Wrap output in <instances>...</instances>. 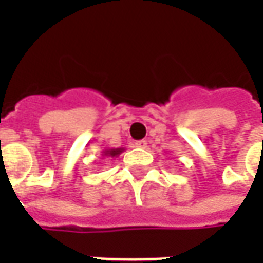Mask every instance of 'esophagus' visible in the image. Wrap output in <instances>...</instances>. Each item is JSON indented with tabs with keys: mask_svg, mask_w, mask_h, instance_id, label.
Returning <instances> with one entry per match:
<instances>
[{
	"mask_svg": "<svg viewBox=\"0 0 263 263\" xmlns=\"http://www.w3.org/2000/svg\"><path fill=\"white\" fill-rule=\"evenodd\" d=\"M135 146H137V148L145 149L148 146V142H146L145 139H141V141H137V142H135Z\"/></svg>",
	"mask_w": 263,
	"mask_h": 263,
	"instance_id": "esophagus-1",
	"label": "esophagus"
}]
</instances>
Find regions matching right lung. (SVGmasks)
Returning a JSON list of instances; mask_svg holds the SVG:
<instances>
[{
	"instance_id": "1",
	"label": "right lung",
	"mask_w": 263,
	"mask_h": 263,
	"mask_svg": "<svg viewBox=\"0 0 263 263\" xmlns=\"http://www.w3.org/2000/svg\"><path fill=\"white\" fill-rule=\"evenodd\" d=\"M122 152V149H111V151H107L105 155H109V156H115V155H120Z\"/></svg>"
}]
</instances>
